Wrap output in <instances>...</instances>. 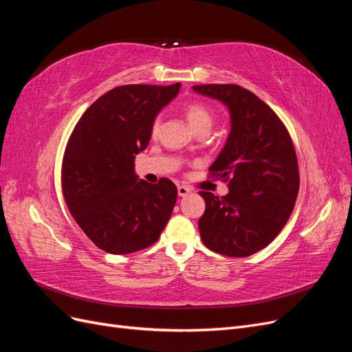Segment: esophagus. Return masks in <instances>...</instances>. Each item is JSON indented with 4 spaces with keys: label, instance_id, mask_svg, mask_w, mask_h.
<instances>
[{
    "label": "esophagus",
    "instance_id": "obj_1",
    "mask_svg": "<svg viewBox=\"0 0 352 352\" xmlns=\"http://www.w3.org/2000/svg\"><path fill=\"white\" fill-rule=\"evenodd\" d=\"M189 192H190V188L189 186H185V185H179L177 186L179 197H186Z\"/></svg>",
    "mask_w": 352,
    "mask_h": 352
}]
</instances>
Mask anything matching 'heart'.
<instances>
[{"label": "heart", "mask_w": 352, "mask_h": 352, "mask_svg": "<svg viewBox=\"0 0 352 352\" xmlns=\"http://www.w3.org/2000/svg\"><path fill=\"white\" fill-rule=\"evenodd\" d=\"M184 114L186 117V120L189 122L190 127L199 133V132H208L210 127L214 122V113L206 105L204 102L199 101H190L184 105ZM160 126H162V122H160V117H155L151 123V135L157 136L160 132Z\"/></svg>", "instance_id": "obj_1"}]
</instances>
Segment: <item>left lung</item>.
<instances>
[{"mask_svg": "<svg viewBox=\"0 0 352 352\" xmlns=\"http://www.w3.org/2000/svg\"><path fill=\"white\" fill-rule=\"evenodd\" d=\"M195 92L225 102L232 131L208 176L221 179L229 194L201 190L206 211L198 220L202 242L228 257H248L279 235L300 190L292 138L267 104L239 85L211 83Z\"/></svg>", "mask_w": 352, "mask_h": 352, "instance_id": "left-lung-1", "label": "left lung"}]
</instances>
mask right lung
I'll list each match as a JSON object with an SVG mask.
<instances>
[{"label":"right lung","mask_w":352,"mask_h":352,"mask_svg":"<svg viewBox=\"0 0 352 352\" xmlns=\"http://www.w3.org/2000/svg\"><path fill=\"white\" fill-rule=\"evenodd\" d=\"M180 83L123 85L82 114L61 163L63 197L73 219L97 247L131 254L151 247L172 216L177 188L167 177L146 184L135 176L157 113Z\"/></svg>","instance_id":"1"}]
</instances>
